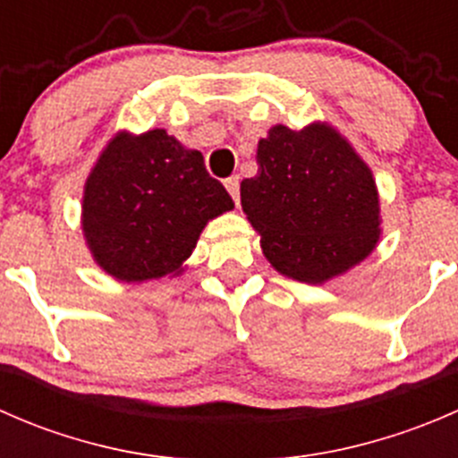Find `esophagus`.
I'll return each mask as SVG.
<instances>
[{"mask_svg":"<svg viewBox=\"0 0 458 458\" xmlns=\"http://www.w3.org/2000/svg\"><path fill=\"white\" fill-rule=\"evenodd\" d=\"M225 188H228V192L233 195L234 203H239V177L237 174H233V177L225 179Z\"/></svg>","mask_w":458,"mask_h":458,"instance_id":"34e87169","label":"esophagus"}]
</instances>
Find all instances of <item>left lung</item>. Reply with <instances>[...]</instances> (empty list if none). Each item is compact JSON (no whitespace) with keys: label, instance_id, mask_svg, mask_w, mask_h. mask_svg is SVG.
<instances>
[{"label":"left lung","instance_id":"obj_1","mask_svg":"<svg viewBox=\"0 0 458 458\" xmlns=\"http://www.w3.org/2000/svg\"><path fill=\"white\" fill-rule=\"evenodd\" d=\"M259 173L242 206L267 261L306 284L341 275L372 252L378 197L370 168L332 128L275 126L259 141Z\"/></svg>","mask_w":458,"mask_h":458}]
</instances>
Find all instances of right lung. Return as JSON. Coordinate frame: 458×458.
<instances>
[{
  "label": "right lung",
  "instance_id": "1",
  "mask_svg": "<svg viewBox=\"0 0 458 458\" xmlns=\"http://www.w3.org/2000/svg\"><path fill=\"white\" fill-rule=\"evenodd\" d=\"M233 208L201 152L165 131L119 135L86 182L84 233L108 275L146 281L179 270L208 219Z\"/></svg>",
  "mask_w": 458,
  "mask_h": 458
}]
</instances>
